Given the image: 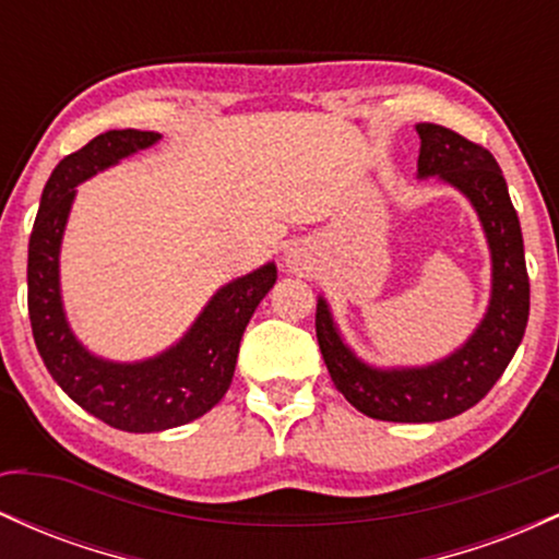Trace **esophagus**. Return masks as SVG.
<instances>
[{
    "instance_id": "esophagus-1",
    "label": "esophagus",
    "mask_w": 559,
    "mask_h": 559,
    "mask_svg": "<svg viewBox=\"0 0 559 559\" xmlns=\"http://www.w3.org/2000/svg\"><path fill=\"white\" fill-rule=\"evenodd\" d=\"M288 267H292V271H301V265H305V258H301L299 252H288Z\"/></svg>"
}]
</instances>
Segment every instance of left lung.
<instances>
[{"instance_id": "1", "label": "left lung", "mask_w": 559, "mask_h": 559, "mask_svg": "<svg viewBox=\"0 0 559 559\" xmlns=\"http://www.w3.org/2000/svg\"><path fill=\"white\" fill-rule=\"evenodd\" d=\"M420 136L418 178L439 176L471 199L491 252V299L473 336L444 360L423 368H373L344 344L325 299H318L316 331L333 386L352 407L376 420L436 423L454 418L489 394L510 365L528 323L531 286L523 234L502 170L489 150L436 123Z\"/></svg>"}]
</instances>
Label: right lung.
I'll list each match as a JSON object with an SVG mask.
<instances>
[{
  "label": "right lung",
  "instance_id": "obj_1",
  "mask_svg": "<svg viewBox=\"0 0 559 559\" xmlns=\"http://www.w3.org/2000/svg\"><path fill=\"white\" fill-rule=\"evenodd\" d=\"M155 131H107L52 170L28 241V316L49 376L94 418L128 433L168 431L202 418L223 400L249 318L271 292L273 262L217 288L178 344L141 362L96 357L70 331L60 294V243L75 186L157 144Z\"/></svg>",
  "mask_w": 559,
  "mask_h": 559
}]
</instances>
